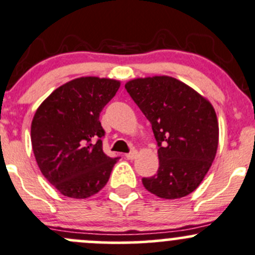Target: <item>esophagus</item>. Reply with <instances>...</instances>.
<instances>
[{
  "label": "esophagus",
  "instance_id": "esophagus-1",
  "mask_svg": "<svg viewBox=\"0 0 255 255\" xmlns=\"http://www.w3.org/2000/svg\"><path fill=\"white\" fill-rule=\"evenodd\" d=\"M136 156H138V151L136 150H132L129 153H126V158L127 159H134Z\"/></svg>",
  "mask_w": 255,
  "mask_h": 255
}]
</instances>
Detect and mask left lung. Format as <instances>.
Instances as JSON below:
<instances>
[{"label":"left lung","instance_id":"8db88e82","mask_svg":"<svg viewBox=\"0 0 255 255\" xmlns=\"http://www.w3.org/2000/svg\"><path fill=\"white\" fill-rule=\"evenodd\" d=\"M125 87L150 121L158 145L157 174L142 178V185L164 200L191 194L217 153L219 125L214 108L174 77L135 78Z\"/></svg>","mask_w":255,"mask_h":255}]
</instances>
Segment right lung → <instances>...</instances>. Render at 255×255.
<instances>
[{
	"mask_svg": "<svg viewBox=\"0 0 255 255\" xmlns=\"http://www.w3.org/2000/svg\"><path fill=\"white\" fill-rule=\"evenodd\" d=\"M120 81L80 77L55 89L38 106L31 144L38 168L61 195L87 198L103 189L119 157L103 151L99 115Z\"/></svg>",
	"mask_w": 255,
	"mask_h": 255,
	"instance_id": "obj_1",
	"label": "right lung"
}]
</instances>
